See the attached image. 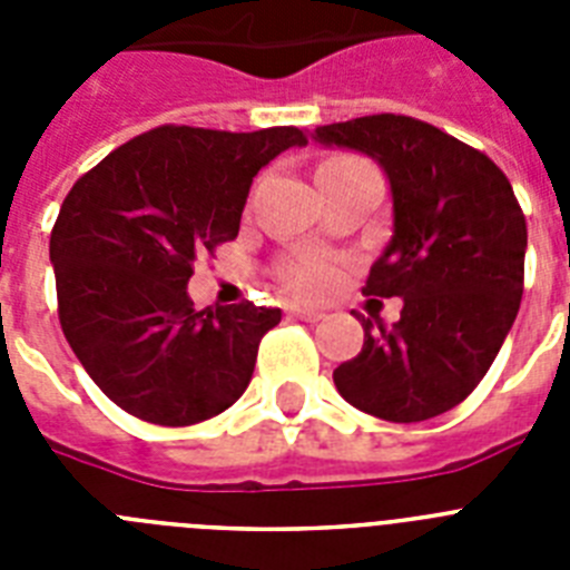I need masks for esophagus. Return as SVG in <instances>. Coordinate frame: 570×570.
Masks as SVG:
<instances>
[{
	"instance_id": "1",
	"label": "esophagus",
	"mask_w": 570,
	"mask_h": 570,
	"mask_svg": "<svg viewBox=\"0 0 570 570\" xmlns=\"http://www.w3.org/2000/svg\"><path fill=\"white\" fill-rule=\"evenodd\" d=\"M288 316H294V320H302V322H320V320H325V314H322V311L299 308V305H291Z\"/></svg>"
}]
</instances>
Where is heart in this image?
<instances>
[{
  "mask_svg": "<svg viewBox=\"0 0 570 570\" xmlns=\"http://www.w3.org/2000/svg\"><path fill=\"white\" fill-rule=\"evenodd\" d=\"M342 268L340 262L331 259V256L320 254H302L288 259L282 265L279 279L282 285L296 296H305V299H320V296H328L331 291L340 285Z\"/></svg>",
  "mask_w": 570,
  "mask_h": 570,
  "instance_id": "1",
  "label": "heart"
}]
</instances>
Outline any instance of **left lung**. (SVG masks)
I'll list each match as a JSON object with an SVG mask.
<instances>
[{
    "label": "left lung",
    "mask_w": 570,
    "mask_h": 570,
    "mask_svg": "<svg viewBox=\"0 0 570 570\" xmlns=\"http://www.w3.org/2000/svg\"><path fill=\"white\" fill-rule=\"evenodd\" d=\"M325 148L371 156L387 176L394 236L367 296H400V320H362L365 342L334 371L345 402L387 422L460 405L488 374L522 299L528 228L508 176L480 150L411 116L316 128Z\"/></svg>",
    "instance_id": "8db88e82"
}]
</instances>
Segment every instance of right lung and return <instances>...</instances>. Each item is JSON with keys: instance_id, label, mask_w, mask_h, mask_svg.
Segmentation results:
<instances>
[{"instance_id": "right-lung-1", "label": "right lung", "mask_w": 570, "mask_h": 570, "mask_svg": "<svg viewBox=\"0 0 570 570\" xmlns=\"http://www.w3.org/2000/svg\"><path fill=\"white\" fill-rule=\"evenodd\" d=\"M299 128L254 134L163 125L79 179L50 234L59 322L110 402L154 425H194L234 405L279 308L196 311V256L236 239L254 176Z\"/></svg>"}]
</instances>
